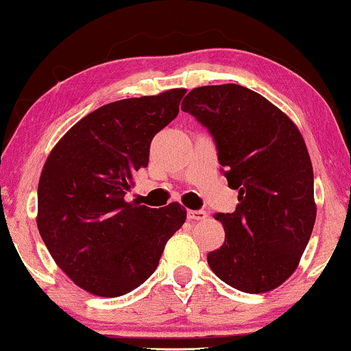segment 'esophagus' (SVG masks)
Returning <instances> with one entry per match:
<instances>
[{
	"label": "esophagus",
	"mask_w": 351,
	"mask_h": 351,
	"mask_svg": "<svg viewBox=\"0 0 351 351\" xmlns=\"http://www.w3.org/2000/svg\"><path fill=\"white\" fill-rule=\"evenodd\" d=\"M188 219L189 221H204L206 217H208V213H206V210H202V209H199V210H188Z\"/></svg>",
	"instance_id": "obj_1"
}]
</instances>
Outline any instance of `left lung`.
Wrapping results in <instances>:
<instances>
[{
    "label": "left lung",
    "mask_w": 351,
    "mask_h": 351,
    "mask_svg": "<svg viewBox=\"0 0 351 351\" xmlns=\"http://www.w3.org/2000/svg\"><path fill=\"white\" fill-rule=\"evenodd\" d=\"M213 135L234 213H217L226 240L210 252V269L232 288L260 294L296 269L315 222L314 171L293 121L240 84L194 88L181 103Z\"/></svg>",
    "instance_id": "8db88e82"
}]
</instances>
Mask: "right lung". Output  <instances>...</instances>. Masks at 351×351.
I'll return each instance as SVG.
<instances>
[{"label": "right lung", "mask_w": 351, "mask_h": 351, "mask_svg": "<svg viewBox=\"0 0 351 351\" xmlns=\"http://www.w3.org/2000/svg\"><path fill=\"white\" fill-rule=\"evenodd\" d=\"M186 90L121 99L84 116L60 138L37 189V229L75 285L103 298L138 288L184 223L178 202L152 209L125 202L150 142L178 116Z\"/></svg>", "instance_id": "1"}]
</instances>
